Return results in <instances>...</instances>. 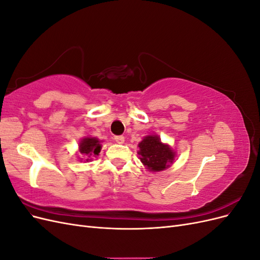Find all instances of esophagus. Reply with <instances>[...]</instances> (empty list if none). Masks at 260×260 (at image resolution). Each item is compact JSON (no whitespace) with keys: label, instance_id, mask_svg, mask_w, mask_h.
Here are the masks:
<instances>
[{"label":"esophagus","instance_id":"1","mask_svg":"<svg viewBox=\"0 0 260 260\" xmlns=\"http://www.w3.org/2000/svg\"><path fill=\"white\" fill-rule=\"evenodd\" d=\"M115 141H116L117 143L122 144L124 142V137H122V136H116L115 137Z\"/></svg>","mask_w":260,"mask_h":260}]
</instances>
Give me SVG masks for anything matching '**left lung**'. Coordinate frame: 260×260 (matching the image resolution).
<instances>
[{"instance_id":"8db88e82","label":"left lung","mask_w":260,"mask_h":260,"mask_svg":"<svg viewBox=\"0 0 260 260\" xmlns=\"http://www.w3.org/2000/svg\"><path fill=\"white\" fill-rule=\"evenodd\" d=\"M140 160L149 171H161L174 162L176 153L157 136H147L139 143Z\"/></svg>"}]
</instances>
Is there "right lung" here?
I'll return each instance as SVG.
<instances>
[{
  "label": "right lung",
  "instance_id": "1",
  "mask_svg": "<svg viewBox=\"0 0 260 260\" xmlns=\"http://www.w3.org/2000/svg\"><path fill=\"white\" fill-rule=\"evenodd\" d=\"M101 141L96 138H91V137H86L83 138L80 143H79V152L82 154L84 157H92V156H98L99 153L101 152ZM90 159H86V161Z\"/></svg>",
  "mask_w": 260,
  "mask_h": 260
}]
</instances>
